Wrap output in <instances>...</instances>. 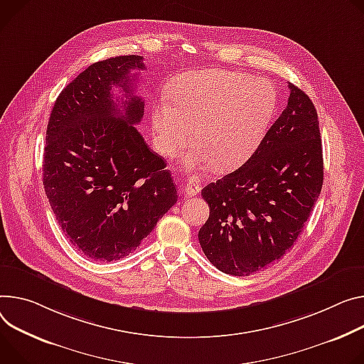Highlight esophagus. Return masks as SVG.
<instances>
[{
	"label": "esophagus",
	"instance_id": "obj_1",
	"mask_svg": "<svg viewBox=\"0 0 364 364\" xmlns=\"http://www.w3.org/2000/svg\"><path fill=\"white\" fill-rule=\"evenodd\" d=\"M200 183L197 181L196 178H190L187 183H186V186H184V194L186 196H196V194H199L200 193Z\"/></svg>",
	"mask_w": 364,
	"mask_h": 364
}]
</instances>
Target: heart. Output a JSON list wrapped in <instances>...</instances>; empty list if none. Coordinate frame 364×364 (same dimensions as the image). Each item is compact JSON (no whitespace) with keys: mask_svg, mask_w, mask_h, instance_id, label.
Segmentation results:
<instances>
[{"mask_svg":"<svg viewBox=\"0 0 364 364\" xmlns=\"http://www.w3.org/2000/svg\"><path fill=\"white\" fill-rule=\"evenodd\" d=\"M168 94L152 109L154 142L164 155H181L186 168L206 171L213 165L229 170L244 162L258 146L276 110L270 81L241 71L187 73L176 78Z\"/></svg>","mask_w":364,"mask_h":364,"instance_id":"heart-1","label":"heart"}]
</instances>
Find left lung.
<instances>
[{
    "mask_svg": "<svg viewBox=\"0 0 364 364\" xmlns=\"http://www.w3.org/2000/svg\"><path fill=\"white\" fill-rule=\"evenodd\" d=\"M280 117L251 158L202 190L210 208L199 242L213 266L250 276L279 261L301 235L323 181L318 114L289 82Z\"/></svg>",
    "mask_w": 364,
    "mask_h": 364,
    "instance_id": "8db88e82",
    "label": "left lung"
}]
</instances>
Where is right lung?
<instances>
[{
	"label": "right lung",
	"mask_w": 364,
	"mask_h": 364,
	"mask_svg": "<svg viewBox=\"0 0 364 364\" xmlns=\"http://www.w3.org/2000/svg\"><path fill=\"white\" fill-rule=\"evenodd\" d=\"M144 58L95 62L53 105L43 154V186L63 234L87 258L120 259L135 251L177 202L167 164L136 126L145 102L132 85ZM119 86L125 95L113 97Z\"/></svg>",
	"instance_id": "1"
}]
</instances>
